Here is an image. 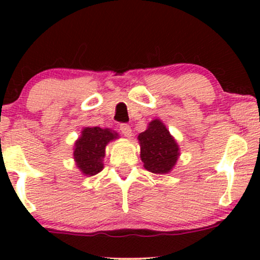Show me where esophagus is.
Masks as SVG:
<instances>
[{
  "label": "esophagus",
  "instance_id": "1",
  "mask_svg": "<svg viewBox=\"0 0 260 260\" xmlns=\"http://www.w3.org/2000/svg\"><path fill=\"white\" fill-rule=\"evenodd\" d=\"M120 131L124 137H127V138H131V137H132V129H131L129 124L122 123L120 126Z\"/></svg>",
  "mask_w": 260,
  "mask_h": 260
}]
</instances>
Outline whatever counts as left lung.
I'll use <instances>...</instances> for the list:
<instances>
[{
	"label": "left lung",
	"instance_id": "left-lung-1",
	"mask_svg": "<svg viewBox=\"0 0 260 260\" xmlns=\"http://www.w3.org/2000/svg\"><path fill=\"white\" fill-rule=\"evenodd\" d=\"M140 159L153 174H169L177 162L180 148L165 124L160 120L149 123L148 129L138 136Z\"/></svg>",
	"mask_w": 260,
	"mask_h": 260
}]
</instances>
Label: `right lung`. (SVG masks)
I'll return each mask as SVG.
<instances>
[{
	"label": "right lung",
	"instance_id": "right-lung-1",
	"mask_svg": "<svg viewBox=\"0 0 260 260\" xmlns=\"http://www.w3.org/2000/svg\"><path fill=\"white\" fill-rule=\"evenodd\" d=\"M118 134L110 128L85 127L74 145L73 156L76 165L83 175L94 176L104 169L105 148Z\"/></svg>",
	"mask_w": 260,
	"mask_h": 260
}]
</instances>
